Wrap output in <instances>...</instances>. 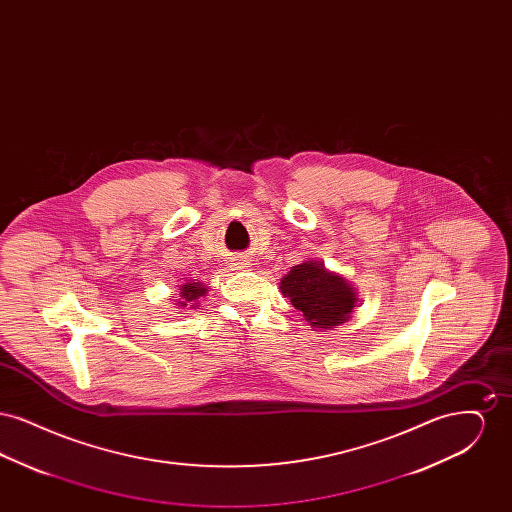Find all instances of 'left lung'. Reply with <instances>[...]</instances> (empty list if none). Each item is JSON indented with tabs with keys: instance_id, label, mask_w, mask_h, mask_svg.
I'll list each match as a JSON object with an SVG mask.
<instances>
[{
	"instance_id": "obj_1",
	"label": "left lung",
	"mask_w": 512,
	"mask_h": 512,
	"mask_svg": "<svg viewBox=\"0 0 512 512\" xmlns=\"http://www.w3.org/2000/svg\"><path fill=\"white\" fill-rule=\"evenodd\" d=\"M280 290L318 330H334L347 322L357 307V290L338 272L320 261H303L280 280Z\"/></svg>"
}]
</instances>
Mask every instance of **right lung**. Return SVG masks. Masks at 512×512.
<instances>
[{"mask_svg": "<svg viewBox=\"0 0 512 512\" xmlns=\"http://www.w3.org/2000/svg\"><path fill=\"white\" fill-rule=\"evenodd\" d=\"M209 292V286H205L203 282H195V280H186L184 284H180V299L176 301V305L180 309H197L199 307V299L205 297Z\"/></svg>", "mask_w": 512, "mask_h": 512, "instance_id": "1", "label": "right lung"}]
</instances>
